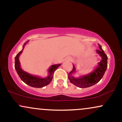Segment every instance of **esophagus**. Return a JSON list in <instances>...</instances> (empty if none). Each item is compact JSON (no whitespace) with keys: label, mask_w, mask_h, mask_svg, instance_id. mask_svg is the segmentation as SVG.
<instances>
[{"label":"esophagus","mask_w":122,"mask_h":122,"mask_svg":"<svg viewBox=\"0 0 122 122\" xmlns=\"http://www.w3.org/2000/svg\"><path fill=\"white\" fill-rule=\"evenodd\" d=\"M68 59H69H69H70V58H68Z\"/></svg>","instance_id":"obj_1"}]
</instances>
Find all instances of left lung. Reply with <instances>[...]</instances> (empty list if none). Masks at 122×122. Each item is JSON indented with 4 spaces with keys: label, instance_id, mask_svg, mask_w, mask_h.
<instances>
[{
    "label": "left lung",
    "instance_id": "8db88e82",
    "mask_svg": "<svg viewBox=\"0 0 122 122\" xmlns=\"http://www.w3.org/2000/svg\"><path fill=\"white\" fill-rule=\"evenodd\" d=\"M99 45L100 50H96V52L102 58V60L98 62L97 66L95 68L93 72L85 75H82L78 77H75L74 74L77 72L75 65L73 64V69L68 75V79L70 82L76 86L81 88L89 87L97 84L100 80L104 75V73L107 68L108 57L105 54L102 46Z\"/></svg>",
    "mask_w": 122,
    "mask_h": 122
}]
</instances>
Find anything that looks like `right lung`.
<instances>
[{
	"mask_svg": "<svg viewBox=\"0 0 122 122\" xmlns=\"http://www.w3.org/2000/svg\"><path fill=\"white\" fill-rule=\"evenodd\" d=\"M28 41L26 42L23 46V49L19 52L16 57H15V68L16 69L18 75L20 77V79L23 81L25 83L27 84L29 86L34 88H42L46 85H48L52 80L53 77V74L54 71L56 70L61 64H54L50 66L49 69H48V76L46 77H41L38 76H34L29 73L25 72L21 68L20 64L19 62V56L20 54L23 51L25 45Z\"/></svg>",
	"mask_w": 122,
	"mask_h": 122,
	"instance_id": "1",
	"label": "right lung"
}]
</instances>
